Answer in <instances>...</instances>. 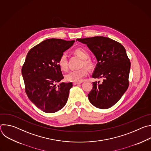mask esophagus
<instances>
[{
    "label": "esophagus",
    "mask_w": 151,
    "mask_h": 151,
    "mask_svg": "<svg viewBox=\"0 0 151 151\" xmlns=\"http://www.w3.org/2000/svg\"><path fill=\"white\" fill-rule=\"evenodd\" d=\"M73 85H78V84L81 83V82H73Z\"/></svg>",
    "instance_id": "obj_1"
}]
</instances>
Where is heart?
Returning <instances> with one entry per match:
<instances>
[{
    "mask_svg": "<svg viewBox=\"0 0 151 151\" xmlns=\"http://www.w3.org/2000/svg\"><path fill=\"white\" fill-rule=\"evenodd\" d=\"M76 55L84 60L83 64L86 66H90V62L86 59L88 58V54L82 48H78L75 51ZM58 64L60 68L63 70H66L68 68V60L66 53L61 54L58 60ZM88 71L85 68H81L77 70H72L69 72L65 76L67 81L73 82H81L83 78L87 75Z\"/></svg>",
    "mask_w": 151,
    "mask_h": 151,
    "instance_id": "heart-1",
    "label": "heart"
}]
</instances>
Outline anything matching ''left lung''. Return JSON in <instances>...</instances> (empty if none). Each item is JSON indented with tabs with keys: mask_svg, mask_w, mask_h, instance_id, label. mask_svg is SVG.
Segmentation results:
<instances>
[{
	"mask_svg": "<svg viewBox=\"0 0 151 151\" xmlns=\"http://www.w3.org/2000/svg\"><path fill=\"white\" fill-rule=\"evenodd\" d=\"M94 54L97 63L92 75L103 78V82H93L88 94L90 103L99 109H108L116 103L127 91L131 63L125 48L120 43L103 36L77 39Z\"/></svg>",
	"mask_w": 151,
	"mask_h": 151,
	"instance_id": "8db88e82",
	"label": "left lung"
}]
</instances>
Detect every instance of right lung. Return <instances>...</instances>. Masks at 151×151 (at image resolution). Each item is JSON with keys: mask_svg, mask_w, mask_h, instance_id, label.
<instances>
[{"mask_svg": "<svg viewBox=\"0 0 151 151\" xmlns=\"http://www.w3.org/2000/svg\"><path fill=\"white\" fill-rule=\"evenodd\" d=\"M75 40L48 39L27 53L21 73L26 93L30 101L46 113H54L67 103L72 83H56L64 78L58 60Z\"/></svg>", "mask_w": 151, "mask_h": 151, "instance_id": "right-lung-1", "label": "right lung"}]
</instances>
